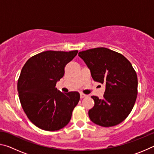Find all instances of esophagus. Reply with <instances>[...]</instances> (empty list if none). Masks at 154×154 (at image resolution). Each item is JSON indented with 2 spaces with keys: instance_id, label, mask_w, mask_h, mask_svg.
<instances>
[{
  "instance_id": "34e87169",
  "label": "esophagus",
  "mask_w": 154,
  "mask_h": 154,
  "mask_svg": "<svg viewBox=\"0 0 154 154\" xmlns=\"http://www.w3.org/2000/svg\"><path fill=\"white\" fill-rule=\"evenodd\" d=\"M87 96V95L86 94H83V93H81L80 94V98H85Z\"/></svg>"
}]
</instances>
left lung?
<instances>
[{"label": "left lung", "mask_w": 154, "mask_h": 154, "mask_svg": "<svg viewBox=\"0 0 154 154\" xmlns=\"http://www.w3.org/2000/svg\"><path fill=\"white\" fill-rule=\"evenodd\" d=\"M95 82L106 85L103 98L92 96L94 106L88 111L94 123L103 127L116 126L131 112L137 96L136 71L122 54L105 48L80 51Z\"/></svg>", "instance_id": "8db88e82"}]
</instances>
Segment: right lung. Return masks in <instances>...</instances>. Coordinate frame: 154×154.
<instances>
[{
	"instance_id": "obj_1",
	"label": "right lung",
	"mask_w": 154,
	"mask_h": 154,
	"mask_svg": "<svg viewBox=\"0 0 154 154\" xmlns=\"http://www.w3.org/2000/svg\"><path fill=\"white\" fill-rule=\"evenodd\" d=\"M77 53V50L43 51L28 59L22 68L17 82L21 105L28 118L41 129L58 130L71 120L79 94L61 92L56 85L64 76L66 65Z\"/></svg>"
}]
</instances>
